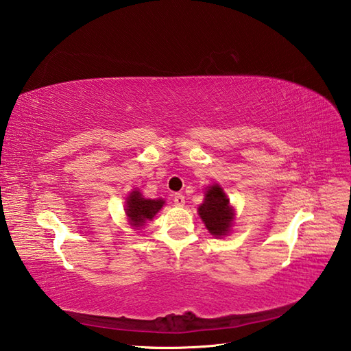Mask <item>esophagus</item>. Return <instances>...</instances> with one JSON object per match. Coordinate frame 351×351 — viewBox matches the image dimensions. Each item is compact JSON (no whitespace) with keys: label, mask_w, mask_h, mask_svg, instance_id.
Instances as JSON below:
<instances>
[{"label":"esophagus","mask_w":351,"mask_h":351,"mask_svg":"<svg viewBox=\"0 0 351 351\" xmlns=\"http://www.w3.org/2000/svg\"><path fill=\"white\" fill-rule=\"evenodd\" d=\"M173 201H174L176 206H183L184 204V195H182V193H174Z\"/></svg>","instance_id":"esophagus-1"}]
</instances>
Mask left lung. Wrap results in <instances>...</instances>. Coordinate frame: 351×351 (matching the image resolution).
I'll return each mask as SVG.
<instances>
[{
  "label": "left lung",
  "mask_w": 351,
  "mask_h": 351,
  "mask_svg": "<svg viewBox=\"0 0 351 351\" xmlns=\"http://www.w3.org/2000/svg\"><path fill=\"white\" fill-rule=\"evenodd\" d=\"M201 219L204 221L207 230L213 236H225L231 227L232 210L230 207V199L225 195L222 188L213 184L206 192L204 202L198 208Z\"/></svg>",
  "instance_id": "1"
}]
</instances>
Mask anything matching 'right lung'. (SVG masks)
Listing matches in <instances>:
<instances>
[{
  "label": "right lung",
  "instance_id": "add662e5",
  "mask_svg": "<svg viewBox=\"0 0 351 351\" xmlns=\"http://www.w3.org/2000/svg\"><path fill=\"white\" fill-rule=\"evenodd\" d=\"M163 206V199H145L138 191L132 192L126 201V213L134 225H143L147 219L159 212Z\"/></svg>",
  "mask_w": 351,
  "mask_h": 351
}]
</instances>
